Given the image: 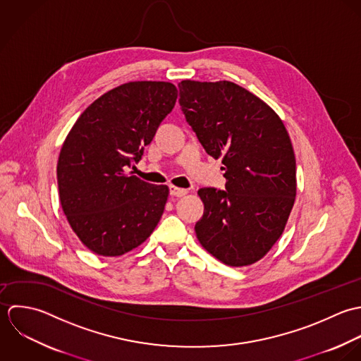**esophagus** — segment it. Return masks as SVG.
Wrapping results in <instances>:
<instances>
[{
  "mask_svg": "<svg viewBox=\"0 0 361 361\" xmlns=\"http://www.w3.org/2000/svg\"><path fill=\"white\" fill-rule=\"evenodd\" d=\"M187 194H188L187 190L178 188V187H176V185H170V195H173V197H184V195H187Z\"/></svg>",
  "mask_w": 361,
  "mask_h": 361,
  "instance_id": "obj_1",
  "label": "esophagus"
}]
</instances>
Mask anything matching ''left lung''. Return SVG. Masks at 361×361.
Instances as JSON below:
<instances>
[{
	"instance_id": "left-lung-1",
	"label": "left lung",
	"mask_w": 361,
	"mask_h": 361,
	"mask_svg": "<svg viewBox=\"0 0 361 361\" xmlns=\"http://www.w3.org/2000/svg\"><path fill=\"white\" fill-rule=\"evenodd\" d=\"M180 106L207 153L221 159L226 191L201 188V245L228 267L264 258L282 235L295 200V157L281 117L228 82L181 80Z\"/></svg>"
}]
</instances>
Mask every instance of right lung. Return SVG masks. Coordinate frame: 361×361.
Wrapping results in <instances>:
<instances>
[{
  "label": "right lung",
  "mask_w": 361,
  "mask_h": 361,
  "mask_svg": "<svg viewBox=\"0 0 361 361\" xmlns=\"http://www.w3.org/2000/svg\"><path fill=\"white\" fill-rule=\"evenodd\" d=\"M177 94L170 82L120 85L86 107L68 133L57 163L60 202L73 233L92 252L120 257L157 226L169 187L127 170L141 159Z\"/></svg>",
  "instance_id": "add662e5"
}]
</instances>
